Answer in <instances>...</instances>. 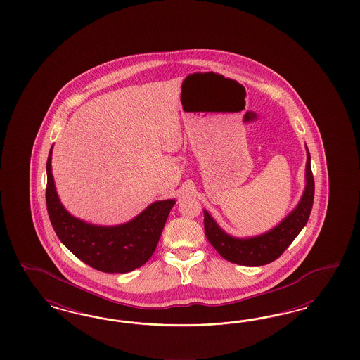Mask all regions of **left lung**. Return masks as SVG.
Wrapping results in <instances>:
<instances>
[{"label": "left lung", "mask_w": 360, "mask_h": 360, "mask_svg": "<svg viewBox=\"0 0 360 360\" xmlns=\"http://www.w3.org/2000/svg\"><path fill=\"white\" fill-rule=\"evenodd\" d=\"M305 188L295 206L285 218L266 232L238 238L226 232L203 210L205 214V233L211 245L219 255L233 264L245 266H262L274 262L292 244L297 235L304 229L310 217L314 200V178L311 174V158L306 146Z\"/></svg>", "instance_id": "8db88e82"}]
</instances>
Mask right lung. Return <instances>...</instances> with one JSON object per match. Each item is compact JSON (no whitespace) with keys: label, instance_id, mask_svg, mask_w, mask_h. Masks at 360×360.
Wrapping results in <instances>:
<instances>
[{"label":"right lung","instance_id":"right-lung-1","mask_svg":"<svg viewBox=\"0 0 360 360\" xmlns=\"http://www.w3.org/2000/svg\"><path fill=\"white\" fill-rule=\"evenodd\" d=\"M53 146L46 172V203L55 233L77 259L105 273H128L152 257L175 199L155 200L137 217L116 226H98L71 215L62 205L51 169Z\"/></svg>","mask_w":360,"mask_h":360}]
</instances>
